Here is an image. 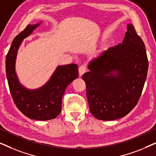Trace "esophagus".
<instances>
[{
  "label": "esophagus",
  "mask_w": 156,
  "mask_h": 156,
  "mask_svg": "<svg viewBox=\"0 0 156 156\" xmlns=\"http://www.w3.org/2000/svg\"><path fill=\"white\" fill-rule=\"evenodd\" d=\"M85 72H86V67L84 65H82L79 68V74H80V76H82Z\"/></svg>",
  "instance_id": "34e87169"
}]
</instances>
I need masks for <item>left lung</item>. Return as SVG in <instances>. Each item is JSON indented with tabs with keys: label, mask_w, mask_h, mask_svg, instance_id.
<instances>
[{
	"label": "left lung",
	"mask_w": 156,
	"mask_h": 156,
	"mask_svg": "<svg viewBox=\"0 0 156 156\" xmlns=\"http://www.w3.org/2000/svg\"><path fill=\"white\" fill-rule=\"evenodd\" d=\"M86 83L89 109L96 119L113 121L127 115L137 104L147 77L145 44L132 24L123 42L89 62Z\"/></svg>",
	"instance_id": "left-lung-1"
}]
</instances>
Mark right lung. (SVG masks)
I'll use <instances>...</instances> for the list:
<instances>
[{
  "label": "right lung",
  "instance_id": "add662e5",
  "mask_svg": "<svg viewBox=\"0 0 156 156\" xmlns=\"http://www.w3.org/2000/svg\"><path fill=\"white\" fill-rule=\"evenodd\" d=\"M41 23L27 25L14 38L6 56L5 70L10 94L17 108L29 119L47 121L59 114L65 89L78 77L79 72L76 64L60 65L56 68L48 82L40 88L29 89L20 84L16 72L18 49L23 40Z\"/></svg>",
  "mask_w": 156,
  "mask_h": 156
}]
</instances>
